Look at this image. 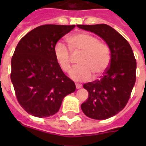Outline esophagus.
Returning <instances> with one entry per match:
<instances>
[{
    "label": "esophagus",
    "mask_w": 146,
    "mask_h": 146,
    "mask_svg": "<svg viewBox=\"0 0 146 146\" xmlns=\"http://www.w3.org/2000/svg\"><path fill=\"white\" fill-rule=\"evenodd\" d=\"M76 89H80L82 87V85L80 83H76Z\"/></svg>",
    "instance_id": "1"
}]
</instances>
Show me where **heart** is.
I'll return each instance as SVG.
<instances>
[{
	"instance_id": "obj_1",
	"label": "heart",
	"mask_w": 146,
	"mask_h": 146,
	"mask_svg": "<svg viewBox=\"0 0 146 146\" xmlns=\"http://www.w3.org/2000/svg\"><path fill=\"white\" fill-rule=\"evenodd\" d=\"M68 43L69 48L63 42H57L54 46V57L62 70L68 73L73 64L72 54H80L77 60L79 66L70 73L73 80L87 81L91 79L92 74L96 78L105 73L111 61V51L106 43L88 33L71 35Z\"/></svg>"
}]
</instances>
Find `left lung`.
I'll list each match as a JSON object with an SVG mask.
<instances>
[{"label":"left lung","instance_id":"obj_1","mask_svg":"<svg viewBox=\"0 0 146 146\" xmlns=\"http://www.w3.org/2000/svg\"><path fill=\"white\" fill-rule=\"evenodd\" d=\"M77 26L99 35L111 50L110 65L101 79L83 85L89 98L81 105L87 117L105 120L119 113L129 101L136 82V58L129 42L111 26L106 24Z\"/></svg>","mask_w":146,"mask_h":146}]
</instances>
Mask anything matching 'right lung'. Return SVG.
<instances>
[{
  "label": "right lung",
  "instance_id": "1",
  "mask_svg": "<svg viewBox=\"0 0 146 146\" xmlns=\"http://www.w3.org/2000/svg\"><path fill=\"white\" fill-rule=\"evenodd\" d=\"M75 26H40L17 44L11 60L10 79L17 101L29 114L54 115L64 98L75 92V83L64 74L54 57L55 44Z\"/></svg>",
  "mask_w": 146,
  "mask_h": 146
}]
</instances>
